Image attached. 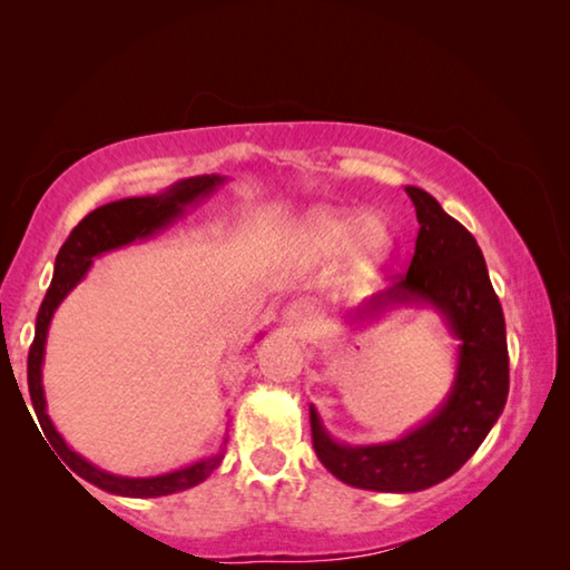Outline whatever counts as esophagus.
<instances>
[{
    "label": "esophagus",
    "instance_id": "1",
    "mask_svg": "<svg viewBox=\"0 0 570 570\" xmlns=\"http://www.w3.org/2000/svg\"><path fill=\"white\" fill-rule=\"evenodd\" d=\"M282 320H284V324L292 326V330L304 332L306 326L312 324V308H308L306 302H292V304L284 306Z\"/></svg>",
    "mask_w": 570,
    "mask_h": 570
}]
</instances>
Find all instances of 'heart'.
Returning a JSON list of instances; mask_svg holds the SVG:
<instances>
[{
  "mask_svg": "<svg viewBox=\"0 0 570 570\" xmlns=\"http://www.w3.org/2000/svg\"><path fill=\"white\" fill-rule=\"evenodd\" d=\"M296 246L314 262H332L346 254L354 278L377 272L394 250V230L387 216L364 214L360 208L322 206L302 218Z\"/></svg>",
  "mask_w": 570,
  "mask_h": 570,
  "instance_id": "b5f03b06",
  "label": "heart"
}]
</instances>
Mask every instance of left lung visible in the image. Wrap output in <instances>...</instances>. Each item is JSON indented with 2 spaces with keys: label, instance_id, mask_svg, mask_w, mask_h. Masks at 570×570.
<instances>
[{
  "label": "left lung",
  "instance_id": "1",
  "mask_svg": "<svg viewBox=\"0 0 570 570\" xmlns=\"http://www.w3.org/2000/svg\"><path fill=\"white\" fill-rule=\"evenodd\" d=\"M404 190L420 224L410 272L346 312L344 322H372L400 306H430L458 340L452 387L417 428L377 445L334 440L314 404L308 407L322 465L346 485L377 493H417L455 475L493 430L508 400L505 316L478 240L428 190Z\"/></svg>",
  "mask_w": 570,
  "mask_h": 570
}]
</instances>
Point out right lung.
I'll list each match as a JSON object with an SVG mask.
<instances>
[{
  "label": "right lung",
  "mask_w": 570,
  "mask_h": 570,
  "mask_svg": "<svg viewBox=\"0 0 570 570\" xmlns=\"http://www.w3.org/2000/svg\"><path fill=\"white\" fill-rule=\"evenodd\" d=\"M224 183H226L224 176L183 178L178 183H173L170 188L158 193V196L120 198V200H112V204L95 208L92 214L85 216L80 224L72 228V234L67 236L60 254L55 258V276H52L50 288H47L45 294L40 314H37L35 342L30 346V356H27V384H30L32 407L47 442H50L57 455L65 460V465L70 468L75 475L88 480L90 485L105 490V493L122 495V498H160V495H173V493H180V490L198 485V482H204L210 472L220 465L228 438H224V442H220V450L216 455L193 462V465H186L180 470L163 472V475L125 478L92 465L90 460H85L80 452H75L70 445H67L65 438L52 424L50 414H47L42 364H45V344H47V332H50V322L57 312V306L65 302V296L70 294L85 276H88L95 258L108 254V250L130 246L135 240H146L150 236H156L158 230L176 224L188 208H196L198 204H204L208 196H214L218 186H224Z\"/></svg>",
  "instance_id": "right-lung-1"
}]
</instances>
